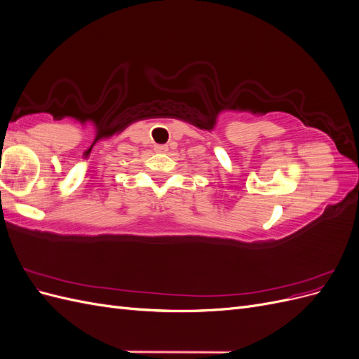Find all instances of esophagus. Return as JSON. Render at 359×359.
Returning a JSON list of instances; mask_svg holds the SVG:
<instances>
[{
    "label": "esophagus",
    "instance_id": "esophagus-1",
    "mask_svg": "<svg viewBox=\"0 0 359 359\" xmlns=\"http://www.w3.org/2000/svg\"><path fill=\"white\" fill-rule=\"evenodd\" d=\"M168 145H156L154 147V151L156 153H158V154H165V153H168Z\"/></svg>",
    "mask_w": 359,
    "mask_h": 359
}]
</instances>
